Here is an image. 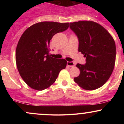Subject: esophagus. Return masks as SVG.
<instances>
[{
  "label": "esophagus",
  "instance_id": "1",
  "mask_svg": "<svg viewBox=\"0 0 124 124\" xmlns=\"http://www.w3.org/2000/svg\"><path fill=\"white\" fill-rule=\"evenodd\" d=\"M67 65L68 66L70 67H73L75 66V63L73 62H67Z\"/></svg>",
  "mask_w": 124,
  "mask_h": 124
}]
</instances>
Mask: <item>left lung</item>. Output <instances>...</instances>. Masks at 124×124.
<instances>
[{
	"instance_id": "8db88e82",
	"label": "left lung",
	"mask_w": 124,
	"mask_h": 124,
	"mask_svg": "<svg viewBox=\"0 0 124 124\" xmlns=\"http://www.w3.org/2000/svg\"><path fill=\"white\" fill-rule=\"evenodd\" d=\"M70 28L78 36V51L86 61L85 65H76L80 75L74 81L85 90L99 89L108 80L114 68L115 41L106 28L94 21L70 23Z\"/></svg>"
}]
</instances>
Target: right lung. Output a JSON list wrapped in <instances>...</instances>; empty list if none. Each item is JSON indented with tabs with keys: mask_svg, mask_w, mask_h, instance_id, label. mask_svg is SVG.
Instances as JSON below:
<instances>
[{
	"mask_svg": "<svg viewBox=\"0 0 124 124\" xmlns=\"http://www.w3.org/2000/svg\"><path fill=\"white\" fill-rule=\"evenodd\" d=\"M68 27L69 23L43 21L32 25L21 36L16 51V62L21 78L31 88L47 89L66 68L65 59L54 58L49 54V42L54 35Z\"/></svg>",
	"mask_w": 124,
	"mask_h": 124,
	"instance_id": "obj_1",
	"label": "right lung"
}]
</instances>
